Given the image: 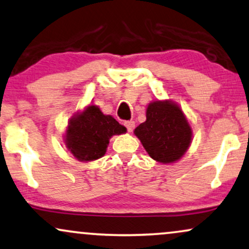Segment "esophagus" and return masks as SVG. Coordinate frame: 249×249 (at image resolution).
Returning <instances> with one entry per match:
<instances>
[{
  "label": "esophagus",
  "mask_w": 249,
  "mask_h": 249,
  "mask_svg": "<svg viewBox=\"0 0 249 249\" xmlns=\"http://www.w3.org/2000/svg\"><path fill=\"white\" fill-rule=\"evenodd\" d=\"M124 127L127 128V130L129 131V132H131L132 130H134V128H135V122L132 121V120H130V121H124Z\"/></svg>",
  "instance_id": "34e87169"
}]
</instances>
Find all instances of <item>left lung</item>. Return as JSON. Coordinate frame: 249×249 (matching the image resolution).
Masks as SVG:
<instances>
[{
	"instance_id": "obj_1",
	"label": "left lung",
	"mask_w": 249,
	"mask_h": 249,
	"mask_svg": "<svg viewBox=\"0 0 249 249\" xmlns=\"http://www.w3.org/2000/svg\"><path fill=\"white\" fill-rule=\"evenodd\" d=\"M135 135L152 159L169 163L186 152L192 131L178 106L157 101L147 106L146 121L135 129Z\"/></svg>"
}]
</instances>
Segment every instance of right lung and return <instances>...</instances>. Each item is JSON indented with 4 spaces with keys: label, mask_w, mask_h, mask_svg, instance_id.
Segmentation results:
<instances>
[{
    "label": "right lung",
    "mask_w": 249,
    "mask_h": 249,
    "mask_svg": "<svg viewBox=\"0 0 249 249\" xmlns=\"http://www.w3.org/2000/svg\"><path fill=\"white\" fill-rule=\"evenodd\" d=\"M124 125L104 115L96 105H90L71 119L66 131V146L80 161H92L104 156L113 135L125 132Z\"/></svg>",
    "instance_id": "add662e5"
}]
</instances>
